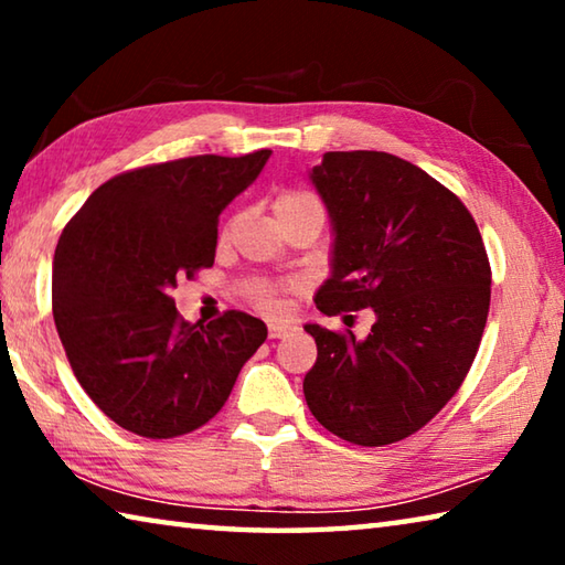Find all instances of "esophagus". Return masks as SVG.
Segmentation results:
<instances>
[{
  "instance_id": "esophagus-1",
  "label": "esophagus",
  "mask_w": 565,
  "mask_h": 565,
  "mask_svg": "<svg viewBox=\"0 0 565 565\" xmlns=\"http://www.w3.org/2000/svg\"><path fill=\"white\" fill-rule=\"evenodd\" d=\"M294 327L291 323H269V339H281L289 333Z\"/></svg>"
}]
</instances>
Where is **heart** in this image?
I'll return each mask as SVG.
<instances>
[{
  "instance_id": "1",
  "label": "heart",
  "mask_w": 565,
  "mask_h": 565,
  "mask_svg": "<svg viewBox=\"0 0 565 565\" xmlns=\"http://www.w3.org/2000/svg\"><path fill=\"white\" fill-rule=\"evenodd\" d=\"M274 214H276V222H281V218H289V216H296V214H319V216H323V209H321L319 199L309 194V191L286 189V191H281V194H276V199H274ZM248 294H252L266 311H281L284 301H281L279 291H276L271 284H266V281L248 284Z\"/></svg>"
}]
</instances>
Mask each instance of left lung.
<instances>
[{"label":"left lung","instance_id":"left-lung-1","mask_svg":"<svg viewBox=\"0 0 565 565\" xmlns=\"http://www.w3.org/2000/svg\"><path fill=\"white\" fill-rule=\"evenodd\" d=\"M309 181L333 236L317 309H374L376 321L366 339L306 323L319 351L306 404L343 441H401L448 404L476 359L491 303L481 232L461 199L386 151H327Z\"/></svg>","mask_w":565,"mask_h":565}]
</instances>
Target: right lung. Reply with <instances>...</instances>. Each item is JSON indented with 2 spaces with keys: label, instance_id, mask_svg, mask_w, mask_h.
Here are the masks:
<instances>
[{
  "label": "right lung",
  "instance_id": "right-lung-1",
  "mask_svg": "<svg viewBox=\"0 0 565 565\" xmlns=\"http://www.w3.org/2000/svg\"><path fill=\"white\" fill-rule=\"evenodd\" d=\"M271 151L189 157L102 184L64 226L52 311L66 359L114 424L145 438L194 431L226 404L266 323L226 311L179 319L171 289L216 256L218 214L252 186Z\"/></svg>",
  "mask_w": 565,
  "mask_h": 565
}]
</instances>
